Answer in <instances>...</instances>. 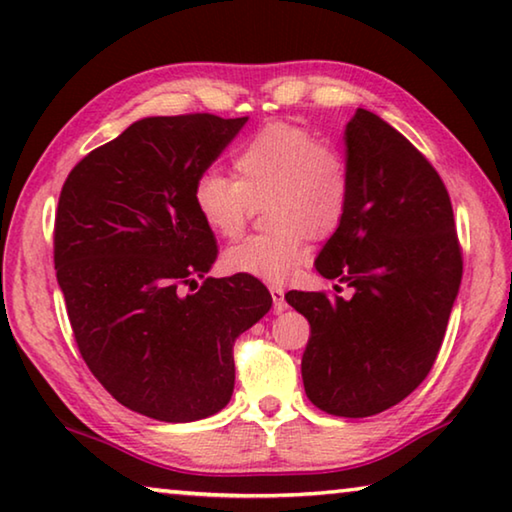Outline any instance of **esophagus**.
I'll return each mask as SVG.
<instances>
[{
    "label": "esophagus",
    "mask_w": 512,
    "mask_h": 512,
    "mask_svg": "<svg viewBox=\"0 0 512 512\" xmlns=\"http://www.w3.org/2000/svg\"><path fill=\"white\" fill-rule=\"evenodd\" d=\"M268 291H271V296H273V311H275V314H282V311L287 309V300H284V289L280 287V284H271Z\"/></svg>",
    "instance_id": "34e87169"
}]
</instances>
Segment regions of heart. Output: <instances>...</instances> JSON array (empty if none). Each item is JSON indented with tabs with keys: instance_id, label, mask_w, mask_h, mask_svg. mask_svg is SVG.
<instances>
[{
	"instance_id": "b5f03b06",
	"label": "heart",
	"mask_w": 512,
	"mask_h": 512,
	"mask_svg": "<svg viewBox=\"0 0 512 512\" xmlns=\"http://www.w3.org/2000/svg\"><path fill=\"white\" fill-rule=\"evenodd\" d=\"M237 178L207 169L194 183V207L216 237L237 239L255 205L271 230L223 253L230 273L284 282L307 262L309 235L341 223L352 194L350 164L339 146L289 121H271L232 151Z\"/></svg>"
}]
</instances>
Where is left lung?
<instances>
[{"mask_svg":"<svg viewBox=\"0 0 512 512\" xmlns=\"http://www.w3.org/2000/svg\"><path fill=\"white\" fill-rule=\"evenodd\" d=\"M352 194L316 259L350 300L289 291L309 320L305 393L320 411L368 418L411 395L445 339L463 255L452 201L431 162L391 124L359 108L345 126Z\"/></svg>","mask_w":512,"mask_h":512,"instance_id":"8db88e82","label":"left lung"}]
</instances>
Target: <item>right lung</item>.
Here are the masks:
<instances>
[{
  "instance_id": "add662e5",
  "label": "right lung",
  "mask_w": 512,
  "mask_h": 512,
  "mask_svg": "<svg viewBox=\"0 0 512 512\" xmlns=\"http://www.w3.org/2000/svg\"><path fill=\"white\" fill-rule=\"evenodd\" d=\"M248 117L210 112L135 121L69 171L54 264L83 361L119 404L162 422L221 411L235 388L237 336L268 309L257 277H203L216 239L194 183Z\"/></svg>"
}]
</instances>
